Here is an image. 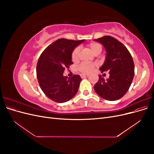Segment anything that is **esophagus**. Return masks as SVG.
<instances>
[{"label": "esophagus", "instance_id": "34e87169", "mask_svg": "<svg viewBox=\"0 0 154 154\" xmlns=\"http://www.w3.org/2000/svg\"><path fill=\"white\" fill-rule=\"evenodd\" d=\"M81 77L82 78H87L88 76V74H81Z\"/></svg>", "mask_w": 154, "mask_h": 154}]
</instances>
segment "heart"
Segmentation results:
<instances>
[{"mask_svg":"<svg viewBox=\"0 0 154 154\" xmlns=\"http://www.w3.org/2000/svg\"><path fill=\"white\" fill-rule=\"evenodd\" d=\"M88 48L91 51V52L97 55L99 54L102 51V47L101 45L96 42H91L88 45ZM79 52L80 50L78 48H76L73 51L72 53V60L73 62H76L78 60L79 57ZM96 67L95 64H86V63H82L81 64L80 67H79L78 69L83 73H89L92 72Z\"/></svg>","mask_w":154,"mask_h":154,"instance_id":"b5f03b06","label":"heart"}]
</instances>
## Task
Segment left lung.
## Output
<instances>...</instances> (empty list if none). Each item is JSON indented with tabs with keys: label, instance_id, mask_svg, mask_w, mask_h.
<instances>
[{
	"label": "left lung",
	"instance_id": "left-lung-1",
	"mask_svg": "<svg viewBox=\"0 0 154 154\" xmlns=\"http://www.w3.org/2000/svg\"><path fill=\"white\" fill-rule=\"evenodd\" d=\"M94 40L103 45L106 53L100 70L102 73L109 72L110 75L106 80L99 75L94 88L104 100H118L126 94L132 82L135 67L132 57L122 43L110 36Z\"/></svg>",
	"mask_w": 154,
	"mask_h": 154
}]
</instances>
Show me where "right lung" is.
<instances>
[{
  "mask_svg": "<svg viewBox=\"0 0 154 154\" xmlns=\"http://www.w3.org/2000/svg\"><path fill=\"white\" fill-rule=\"evenodd\" d=\"M85 40L58 39L41 54L36 66V76L41 89L49 99L65 103L76 94L82 78L80 75L64 76L65 68L72 64V53Z\"/></svg>",
  "mask_w": 154,
  "mask_h": 154,
  "instance_id": "1",
  "label": "right lung"
}]
</instances>
